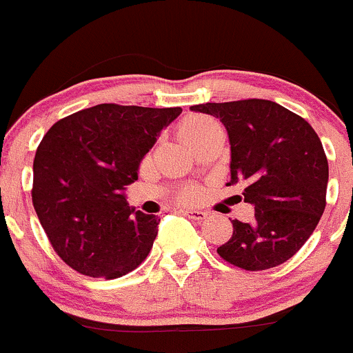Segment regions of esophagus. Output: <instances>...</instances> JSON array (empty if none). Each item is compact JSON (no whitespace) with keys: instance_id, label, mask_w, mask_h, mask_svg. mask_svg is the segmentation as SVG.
Here are the masks:
<instances>
[{"instance_id":"34e87169","label":"esophagus","mask_w":353,"mask_h":353,"mask_svg":"<svg viewBox=\"0 0 353 353\" xmlns=\"http://www.w3.org/2000/svg\"><path fill=\"white\" fill-rule=\"evenodd\" d=\"M184 216H188L189 219H194V221H204L208 218V212L199 211V209H183Z\"/></svg>"}]
</instances>
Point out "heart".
<instances>
[{
	"label": "heart",
	"instance_id": "b5f03b06",
	"mask_svg": "<svg viewBox=\"0 0 353 353\" xmlns=\"http://www.w3.org/2000/svg\"><path fill=\"white\" fill-rule=\"evenodd\" d=\"M216 130H221V127L214 119L206 117V115H192V117L183 120V123L177 129V134L184 144L191 145L216 132ZM191 197H194V191H185L183 194V199H191Z\"/></svg>",
	"mask_w": 353,
	"mask_h": 353
}]
</instances>
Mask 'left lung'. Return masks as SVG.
Returning a JSON list of instances; mask_svg holds the SVG:
<instances>
[{"mask_svg":"<svg viewBox=\"0 0 353 353\" xmlns=\"http://www.w3.org/2000/svg\"><path fill=\"white\" fill-rule=\"evenodd\" d=\"M192 112L226 127L231 181L243 188L254 219H233L219 256L248 271L274 268L305 245L325 211L328 162L319 135L300 115L261 99L199 103Z\"/></svg>","mask_w":353,"mask_h":353,"instance_id":"1","label":"left lung"}]
</instances>
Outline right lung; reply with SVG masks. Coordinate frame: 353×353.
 I'll return each mask as SVG.
<instances>
[{
	"instance_id": "add662e5",
	"label": "right lung",
	"mask_w": 353,
	"mask_h": 353,
	"mask_svg": "<svg viewBox=\"0 0 353 353\" xmlns=\"http://www.w3.org/2000/svg\"><path fill=\"white\" fill-rule=\"evenodd\" d=\"M183 108L100 105L58 120L33 161V206L58 256L114 280L149 254L161 219L130 209L125 185Z\"/></svg>"
}]
</instances>
